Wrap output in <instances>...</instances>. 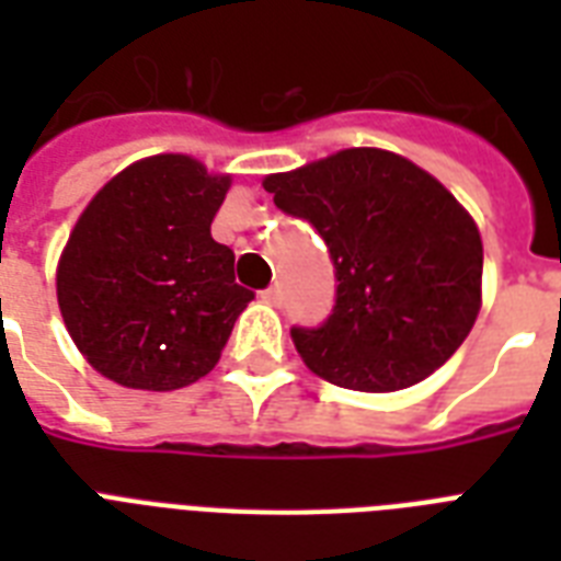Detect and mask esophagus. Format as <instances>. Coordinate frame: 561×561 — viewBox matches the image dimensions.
I'll return each instance as SVG.
<instances>
[{"mask_svg": "<svg viewBox=\"0 0 561 561\" xmlns=\"http://www.w3.org/2000/svg\"><path fill=\"white\" fill-rule=\"evenodd\" d=\"M262 299L267 302V306H279L282 302V288L279 285H271L267 290H262Z\"/></svg>", "mask_w": 561, "mask_h": 561, "instance_id": "esophagus-1", "label": "esophagus"}]
</instances>
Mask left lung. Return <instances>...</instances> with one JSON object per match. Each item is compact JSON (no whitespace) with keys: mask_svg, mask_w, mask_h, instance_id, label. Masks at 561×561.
Segmentation results:
<instances>
[{"mask_svg":"<svg viewBox=\"0 0 561 561\" xmlns=\"http://www.w3.org/2000/svg\"><path fill=\"white\" fill-rule=\"evenodd\" d=\"M262 186L282 211L314 224L332 253V317L290 332L311 373L392 392L460 350L483 306V241L434 174L383 148H346Z\"/></svg>","mask_w":561,"mask_h":561,"instance_id":"obj_1","label":"left lung"}]
</instances>
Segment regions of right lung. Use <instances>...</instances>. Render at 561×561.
Here are the masks:
<instances>
[{
    "instance_id": "1",
    "label": "right lung",
    "mask_w": 561,
    "mask_h": 561,
    "mask_svg": "<svg viewBox=\"0 0 561 561\" xmlns=\"http://www.w3.org/2000/svg\"><path fill=\"white\" fill-rule=\"evenodd\" d=\"M229 186L188 153H153L87 203L57 259V306L95 373L169 392L215 369L253 299L209 232Z\"/></svg>"
}]
</instances>
